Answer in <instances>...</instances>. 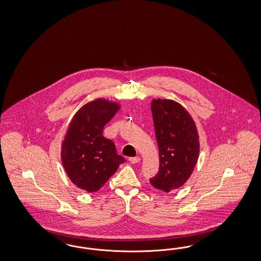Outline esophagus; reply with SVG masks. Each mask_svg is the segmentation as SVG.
<instances>
[{
    "label": "esophagus",
    "instance_id": "esophagus-1",
    "mask_svg": "<svg viewBox=\"0 0 261 261\" xmlns=\"http://www.w3.org/2000/svg\"><path fill=\"white\" fill-rule=\"evenodd\" d=\"M141 161L140 157H132V158H129V162L132 163V164H137Z\"/></svg>",
    "mask_w": 261,
    "mask_h": 261
}]
</instances>
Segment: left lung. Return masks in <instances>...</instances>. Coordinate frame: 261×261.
Returning <instances> with one entry per match:
<instances>
[{
	"label": "left lung",
	"instance_id": "8db88e82",
	"mask_svg": "<svg viewBox=\"0 0 261 261\" xmlns=\"http://www.w3.org/2000/svg\"><path fill=\"white\" fill-rule=\"evenodd\" d=\"M160 169L151 185L165 192L177 190L189 180L197 164L200 142L197 128L189 112L171 99H153Z\"/></svg>",
	"mask_w": 261,
	"mask_h": 261
}]
</instances>
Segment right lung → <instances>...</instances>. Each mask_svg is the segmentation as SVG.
Returning <instances> with one entry per match:
<instances>
[{
    "label": "right lung",
    "instance_id": "1",
    "mask_svg": "<svg viewBox=\"0 0 261 261\" xmlns=\"http://www.w3.org/2000/svg\"><path fill=\"white\" fill-rule=\"evenodd\" d=\"M117 102L96 98L86 103L71 119L61 145L65 171L80 190L101 189L125 160L115 143L104 138L103 127L119 110Z\"/></svg>",
    "mask_w": 261,
    "mask_h": 261
}]
</instances>
